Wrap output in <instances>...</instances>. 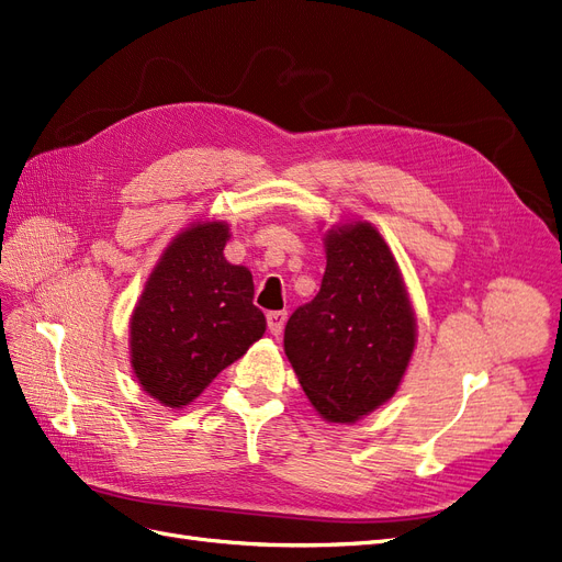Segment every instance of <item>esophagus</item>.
<instances>
[{"instance_id": "34e87169", "label": "esophagus", "mask_w": 562, "mask_h": 562, "mask_svg": "<svg viewBox=\"0 0 562 562\" xmlns=\"http://www.w3.org/2000/svg\"><path fill=\"white\" fill-rule=\"evenodd\" d=\"M266 322H268V330L270 334H273L276 338L282 334V328H284V322H286V313L284 310H276V313H268L266 315Z\"/></svg>"}]
</instances>
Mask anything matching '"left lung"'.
<instances>
[{
    "instance_id": "obj_1",
    "label": "left lung",
    "mask_w": 562,
    "mask_h": 562,
    "mask_svg": "<svg viewBox=\"0 0 562 562\" xmlns=\"http://www.w3.org/2000/svg\"><path fill=\"white\" fill-rule=\"evenodd\" d=\"M319 294L284 326V355L328 424H355L398 391L417 317L391 247L363 220L324 234Z\"/></svg>"
}]
</instances>
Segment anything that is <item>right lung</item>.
Instances as JSON below:
<instances>
[{"label":"right lung","instance_id":"add662e5","mask_svg":"<svg viewBox=\"0 0 562 562\" xmlns=\"http://www.w3.org/2000/svg\"><path fill=\"white\" fill-rule=\"evenodd\" d=\"M226 222H194L161 252L130 319V359L164 407L194 403L266 330L245 266L228 263Z\"/></svg>","mask_w":562,"mask_h":562}]
</instances>
